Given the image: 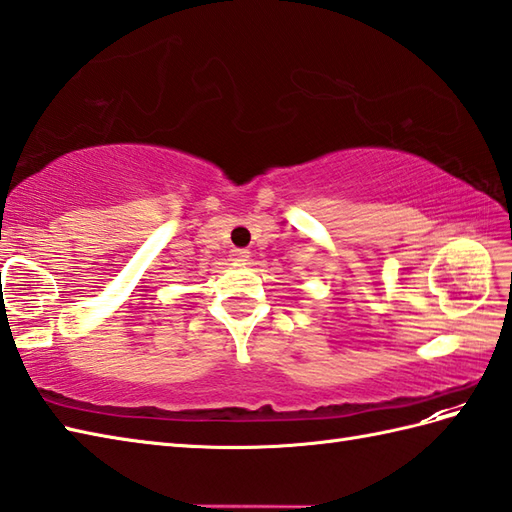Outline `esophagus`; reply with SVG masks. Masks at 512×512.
Returning <instances> with one entry per match:
<instances>
[{"instance_id": "esophagus-1", "label": "esophagus", "mask_w": 512, "mask_h": 512, "mask_svg": "<svg viewBox=\"0 0 512 512\" xmlns=\"http://www.w3.org/2000/svg\"><path fill=\"white\" fill-rule=\"evenodd\" d=\"M248 257H251V253L246 248H233L231 251V261H235V264H246Z\"/></svg>"}]
</instances>
